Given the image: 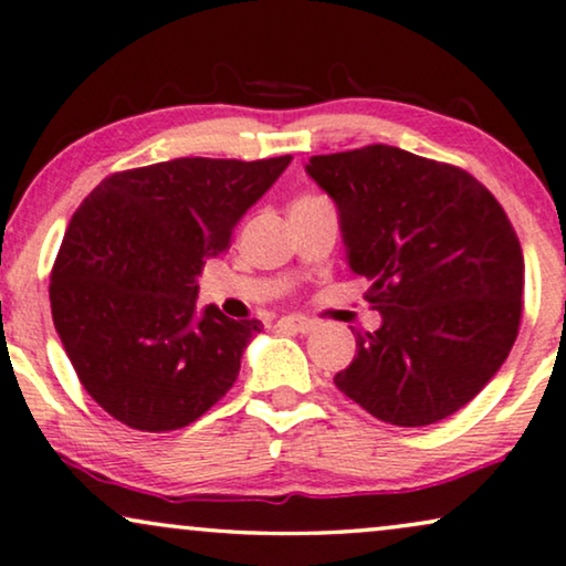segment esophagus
I'll use <instances>...</instances> for the list:
<instances>
[{
  "mask_svg": "<svg viewBox=\"0 0 566 566\" xmlns=\"http://www.w3.org/2000/svg\"><path fill=\"white\" fill-rule=\"evenodd\" d=\"M276 326L282 331H292V334H311L315 323L311 318H303V315H284V318L276 321Z\"/></svg>",
  "mask_w": 566,
  "mask_h": 566,
  "instance_id": "1",
  "label": "esophagus"
}]
</instances>
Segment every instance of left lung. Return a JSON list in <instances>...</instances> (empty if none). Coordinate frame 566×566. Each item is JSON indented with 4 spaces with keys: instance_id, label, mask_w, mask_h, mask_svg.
Returning <instances> with one entry per match:
<instances>
[{
    "instance_id": "8db88e82",
    "label": "left lung",
    "mask_w": 566,
    "mask_h": 566,
    "mask_svg": "<svg viewBox=\"0 0 566 566\" xmlns=\"http://www.w3.org/2000/svg\"><path fill=\"white\" fill-rule=\"evenodd\" d=\"M305 170L334 199L346 263L382 315L336 388L396 427L448 419L517 338L525 263L507 214L471 172L388 145L315 155Z\"/></svg>"
}]
</instances>
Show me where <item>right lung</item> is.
<instances>
[{
    "label": "right lung",
    "mask_w": 566,
    "mask_h": 566,
    "mask_svg": "<svg viewBox=\"0 0 566 566\" xmlns=\"http://www.w3.org/2000/svg\"><path fill=\"white\" fill-rule=\"evenodd\" d=\"M290 160L178 157L113 172L74 212L51 315L80 382L120 424L188 427L232 388L263 326L196 311V279Z\"/></svg>",
    "instance_id": "right-lung-1"
}]
</instances>
